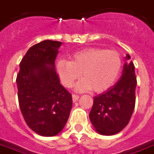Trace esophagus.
<instances>
[{
	"instance_id": "obj_1",
	"label": "esophagus",
	"mask_w": 154,
	"mask_h": 154,
	"mask_svg": "<svg viewBox=\"0 0 154 154\" xmlns=\"http://www.w3.org/2000/svg\"><path fill=\"white\" fill-rule=\"evenodd\" d=\"M78 99H79V96L78 95H77V94H73L72 95V100H73L74 102H76Z\"/></svg>"
}]
</instances>
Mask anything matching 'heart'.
<instances>
[{
	"label": "heart",
	"mask_w": 154,
	"mask_h": 154,
	"mask_svg": "<svg viewBox=\"0 0 154 154\" xmlns=\"http://www.w3.org/2000/svg\"><path fill=\"white\" fill-rule=\"evenodd\" d=\"M122 67L118 52L100 48H87L72 55V60L61 59L57 62V71L66 87H71L81 77L76 86L77 90L92 89L100 93L113 85Z\"/></svg>",
	"instance_id": "b5f03b06"
}]
</instances>
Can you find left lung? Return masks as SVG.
<instances>
[{
	"label": "left lung",
	"instance_id": "1",
	"mask_svg": "<svg viewBox=\"0 0 154 154\" xmlns=\"http://www.w3.org/2000/svg\"><path fill=\"white\" fill-rule=\"evenodd\" d=\"M126 60L119 82L94 97L89 117L96 130L103 135L120 132L129 124L134 110L137 79L129 54Z\"/></svg>",
	"mask_w": 154,
	"mask_h": 154
}]
</instances>
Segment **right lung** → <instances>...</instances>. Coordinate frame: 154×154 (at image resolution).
I'll list each match as a JSON object with an SVG mask.
<instances>
[{
    "instance_id": "right-lung-1",
    "label": "right lung",
    "mask_w": 154,
    "mask_h": 154,
    "mask_svg": "<svg viewBox=\"0 0 154 154\" xmlns=\"http://www.w3.org/2000/svg\"><path fill=\"white\" fill-rule=\"evenodd\" d=\"M62 43L44 40L33 45L20 63L16 82L20 108L27 125L41 136L57 134L66 125L72 95L60 84L55 59Z\"/></svg>"
}]
</instances>
